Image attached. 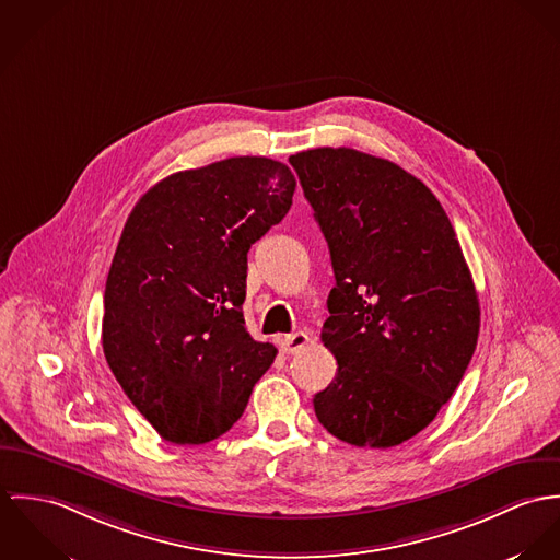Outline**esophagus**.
<instances>
[{
	"instance_id": "1",
	"label": "esophagus",
	"mask_w": 560,
	"mask_h": 560,
	"mask_svg": "<svg viewBox=\"0 0 560 560\" xmlns=\"http://www.w3.org/2000/svg\"><path fill=\"white\" fill-rule=\"evenodd\" d=\"M307 343H310V335L299 330V332H292V335L283 337V341H281V350H283L285 354H299Z\"/></svg>"
}]
</instances>
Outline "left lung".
<instances>
[{
	"instance_id": "left-lung-1",
	"label": "left lung",
	"mask_w": 560,
	"mask_h": 560,
	"mask_svg": "<svg viewBox=\"0 0 560 560\" xmlns=\"http://www.w3.org/2000/svg\"><path fill=\"white\" fill-rule=\"evenodd\" d=\"M328 243L335 288L322 341L335 380L313 397L328 434L388 448L425 430L475 354L477 290L434 192L352 148L290 156Z\"/></svg>"
}]
</instances>
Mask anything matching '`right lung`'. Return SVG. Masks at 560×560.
I'll return each instance as SVG.
<instances>
[{"mask_svg": "<svg viewBox=\"0 0 560 560\" xmlns=\"http://www.w3.org/2000/svg\"><path fill=\"white\" fill-rule=\"evenodd\" d=\"M296 178L266 156L167 176L132 208L114 255L103 352L161 438L203 444L245 412L277 357L245 328L247 253L292 206Z\"/></svg>", "mask_w": 560, "mask_h": 560, "instance_id": "right-lung-1", "label": "right lung"}]
</instances>
